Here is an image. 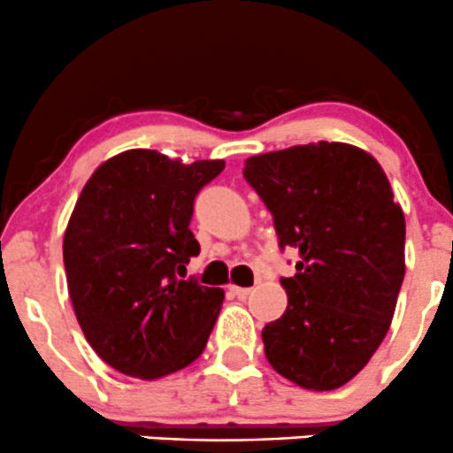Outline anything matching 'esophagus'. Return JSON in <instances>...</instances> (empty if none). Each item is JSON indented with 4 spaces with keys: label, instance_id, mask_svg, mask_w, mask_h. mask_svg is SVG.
<instances>
[{
    "label": "esophagus",
    "instance_id": "1",
    "mask_svg": "<svg viewBox=\"0 0 453 453\" xmlns=\"http://www.w3.org/2000/svg\"><path fill=\"white\" fill-rule=\"evenodd\" d=\"M230 292L238 299H247L251 295V288H241V286H230Z\"/></svg>",
    "mask_w": 453,
    "mask_h": 453
}]
</instances>
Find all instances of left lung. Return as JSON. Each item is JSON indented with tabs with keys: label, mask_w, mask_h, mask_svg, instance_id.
<instances>
[{
	"label": "left lung",
	"mask_w": 453,
	"mask_h": 453,
	"mask_svg": "<svg viewBox=\"0 0 453 453\" xmlns=\"http://www.w3.org/2000/svg\"><path fill=\"white\" fill-rule=\"evenodd\" d=\"M242 176L271 211L280 247L299 253L281 277L288 307L262 329L268 364L303 389L331 391L385 340L404 281L406 223L372 154L318 142L257 154Z\"/></svg>",
	"instance_id": "8db88e82"
}]
</instances>
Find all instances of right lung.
<instances>
[{"label":"right lung","mask_w":453,"mask_h":453,"mask_svg":"<svg viewBox=\"0 0 453 453\" xmlns=\"http://www.w3.org/2000/svg\"><path fill=\"white\" fill-rule=\"evenodd\" d=\"M223 167L137 148L103 163L83 187L64 268L79 326L113 370L161 379L206 348L226 295L182 277L200 253L188 230L193 202Z\"/></svg>","instance_id":"add662e5"}]
</instances>
